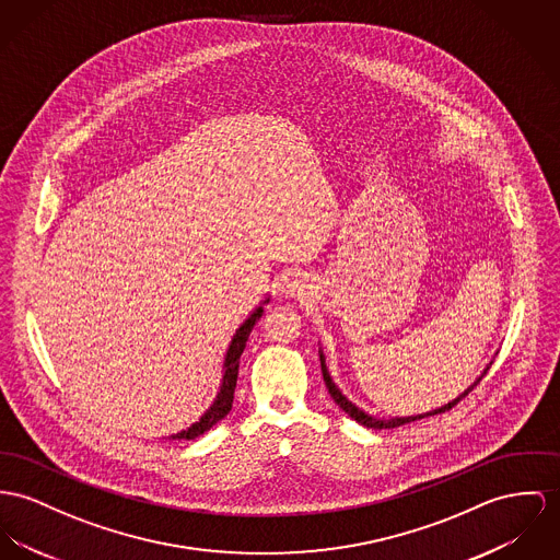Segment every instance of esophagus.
<instances>
[{"mask_svg":"<svg viewBox=\"0 0 560 560\" xmlns=\"http://www.w3.org/2000/svg\"><path fill=\"white\" fill-rule=\"evenodd\" d=\"M290 292H292L294 296H301L302 292H304V283H302L301 279H294V281L290 283Z\"/></svg>","mask_w":560,"mask_h":560,"instance_id":"1","label":"esophagus"}]
</instances>
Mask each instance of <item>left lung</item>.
I'll list each match as a JSON object with an SVG mask.
<instances>
[{"instance_id":"left-lung-1","label":"left lung","mask_w":560,"mask_h":560,"mask_svg":"<svg viewBox=\"0 0 560 560\" xmlns=\"http://www.w3.org/2000/svg\"><path fill=\"white\" fill-rule=\"evenodd\" d=\"M322 375H324V382H326V387H328V392H330V396L335 398V402L343 409L345 413L351 418V420H355L358 424H362V427H366V429H375V431H382V429H396V427H402V424H409V422H416V420H422V418H429V416H436V413H443V411H450L452 407H456L469 392H474V387L481 382V377L475 382L474 386L469 387L465 394H460L456 400H452V402H447L445 407H441V409H434L432 413H424V416H416V418H392V420H373L371 416H366L364 411H360L355 405H351L347 398H345L343 394L339 392V387L332 384V380H330V375H328V371H326V364H324V358H322Z\"/></svg>"}]
</instances>
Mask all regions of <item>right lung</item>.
I'll list each match as a JSON object with an SVG mask.
<instances>
[{
	"label": "right lung",
	"mask_w": 560,
	"mask_h": 560,
	"mask_svg": "<svg viewBox=\"0 0 560 560\" xmlns=\"http://www.w3.org/2000/svg\"><path fill=\"white\" fill-rule=\"evenodd\" d=\"M261 313H264V308L259 306V308H256V311L252 313V317L236 330V335H234V339H232V343H230V349H228V355H225V375H223V384H221V389H219L217 400L211 405V409L200 418V422L191 424L187 431L176 432L171 439H187V441H189V439H196V436L211 431L219 420H223V418L230 413L232 402H234L236 377H238V362H241L243 349H245V345H247V339H249L254 326L258 324Z\"/></svg>",
	"instance_id": "obj_1"
}]
</instances>
